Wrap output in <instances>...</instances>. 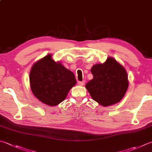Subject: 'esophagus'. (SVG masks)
Instances as JSON below:
<instances>
[{"label": "esophagus", "mask_w": 152, "mask_h": 152, "mask_svg": "<svg viewBox=\"0 0 152 152\" xmlns=\"http://www.w3.org/2000/svg\"><path fill=\"white\" fill-rule=\"evenodd\" d=\"M78 85L79 86H83L85 85V81H79L78 82Z\"/></svg>", "instance_id": "34e87169"}]
</instances>
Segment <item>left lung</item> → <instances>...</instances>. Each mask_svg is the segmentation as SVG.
<instances>
[{"mask_svg": "<svg viewBox=\"0 0 152 152\" xmlns=\"http://www.w3.org/2000/svg\"><path fill=\"white\" fill-rule=\"evenodd\" d=\"M93 79L85 85L92 99L104 107L118 102L128 87L127 72L113 58L104 64L93 65L91 69Z\"/></svg>", "mask_w": 152, "mask_h": 152, "instance_id": "8db88e82", "label": "left lung"}]
</instances>
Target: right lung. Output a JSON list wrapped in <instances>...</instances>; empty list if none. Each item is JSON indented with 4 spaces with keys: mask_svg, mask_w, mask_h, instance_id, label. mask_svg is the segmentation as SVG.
<instances>
[{
    "mask_svg": "<svg viewBox=\"0 0 152 152\" xmlns=\"http://www.w3.org/2000/svg\"><path fill=\"white\" fill-rule=\"evenodd\" d=\"M76 83L72 71L54 61L51 54L36 62L30 73V88L34 95L50 106H56L64 101Z\"/></svg>",
    "mask_w": 152,
    "mask_h": 152,
    "instance_id": "1",
    "label": "right lung"
}]
</instances>
